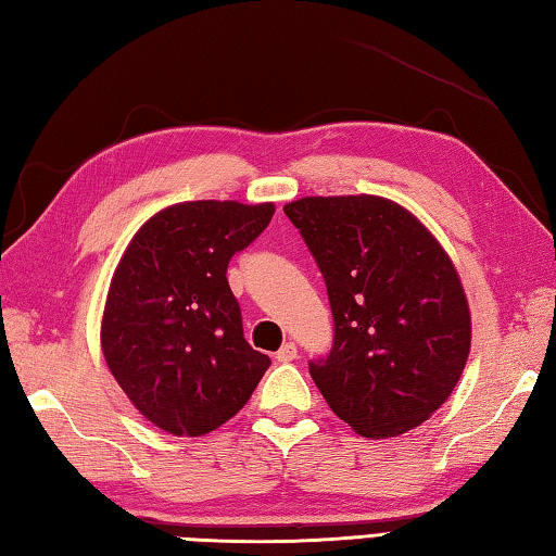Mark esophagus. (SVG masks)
Segmentation results:
<instances>
[{
  "label": "esophagus",
  "instance_id": "esophagus-1",
  "mask_svg": "<svg viewBox=\"0 0 556 556\" xmlns=\"http://www.w3.org/2000/svg\"><path fill=\"white\" fill-rule=\"evenodd\" d=\"M295 358H298V345L292 343V341L282 343L280 351L276 353V361H278V363H292Z\"/></svg>",
  "mask_w": 556,
  "mask_h": 556
}]
</instances>
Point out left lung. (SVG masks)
<instances>
[{"instance_id": "obj_1", "label": "left lung", "mask_w": 556, "mask_h": 556, "mask_svg": "<svg viewBox=\"0 0 556 556\" xmlns=\"http://www.w3.org/2000/svg\"><path fill=\"white\" fill-rule=\"evenodd\" d=\"M327 282L333 343L309 375L365 438L421 426L465 370L472 321L453 261L418 219L377 195L286 207Z\"/></svg>"}]
</instances>
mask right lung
Masks as SVG:
<instances>
[{
    "instance_id": "1",
    "label": "right lung",
    "mask_w": 556,
    "mask_h": 556,
    "mask_svg": "<svg viewBox=\"0 0 556 556\" xmlns=\"http://www.w3.org/2000/svg\"><path fill=\"white\" fill-rule=\"evenodd\" d=\"M274 203L191 201L144 223L115 268L101 349L135 408L174 435H205L242 408L270 358L251 349L227 266Z\"/></svg>"
}]
</instances>
